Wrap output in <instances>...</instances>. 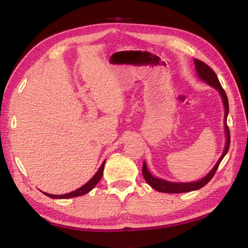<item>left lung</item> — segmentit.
<instances>
[{
  "instance_id": "1",
  "label": "left lung",
  "mask_w": 248,
  "mask_h": 248,
  "mask_svg": "<svg viewBox=\"0 0 248 248\" xmlns=\"http://www.w3.org/2000/svg\"><path fill=\"white\" fill-rule=\"evenodd\" d=\"M194 62H195V67H196V71L198 77L202 78V81H204L207 84H209L210 86L214 87L217 91H218L220 97L223 99V103L225 107V132H226V145H225V149L223 155H220L219 160L217 161V164L212 168V170L210 171L207 176L203 177L202 179H200L198 181H194V182H187V183H182V182H170V181H165L163 179L156 178L155 176H152L151 173L149 172V170H147L146 163H143V176L145 178V180L147 181V183L149 184L151 187H154L155 189H156L157 192H162V193H186V192H191V191H195V189H199L202 188V186H204L211 179L213 178L215 171L217 170L219 163L222 162V160L224 159V156L226 155V154L228 152L229 146H230V132H229V128L227 125V116H228V112H229V103H228V98L227 94H226L225 91L223 89L222 85L218 81V78L215 75V72L213 71L212 68H210L207 64H204L203 62L194 59Z\"/></svg>"
}]
</instances>
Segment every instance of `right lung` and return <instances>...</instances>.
<instances>
[{
    "instance_id": "obj_1",
    "label": "right lung",
    "mask_w": 248,
    "mask_h": 248,
    "mask_svg": "<svg viewBox=\"0 0 248 248\" xmlns=\"http://www.w3.org/2000/svg\"><path fill=\"white\" fill-rule=\"evenodd\" d=\"M104 164H105V161L102 163L101 166L98 170V171L96 172V175H94L91 180H89L86 184H84L83 186H81L80 188L76 189V191L70 192L68 194H64V195H53V194H48V193H45L46 196H48L50 198H55V199H65V198H72V197H78V196H82V195L86 194L88 192H91L92 189L96 186V184L100 181V179L102 178L103 175V168H104Z\"/></svg>"
}]
</instances>
